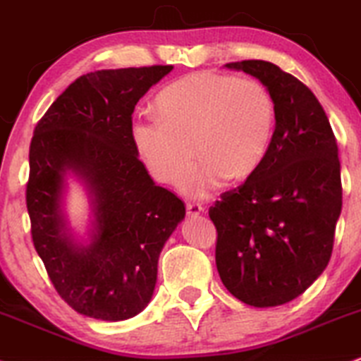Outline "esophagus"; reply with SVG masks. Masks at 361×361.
<instances>
[{"label": "esophagus", "instance_id": "esophagus-1", "mask_svg": "<svg viewBox=\"0 0 361 361\" xmlns=\"http://www.w3.org/2000/svg\"><path fill=\"white\" fill-rule=\"evenodd\" d=\"M185 207H188V214L189 216H197V214H201L202 211H204V207L199 204V202H188Z\"/></svg>", "mask_w": 361, "mask_h": 361}]
</instances>
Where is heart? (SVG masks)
I'll return each mask as SVG.
<instances>
[{
  "mask_svg": "<svg viewBox=\"0 0 361 361\" xmlns=\"http://www.w3.org/2000/svg\"><path fill=\"white\" fill-rule=\"evenodd\" d=\"M159 120H137L131 138L152 177L207 196L224 179H247L264 162L275 126V103L260 80L192 72L155 97ZM197 152H194L193 150Z\"/></svg>",
  "mask_w": 361,
  "mask_h": 361,
  "instance_id": "obj_1",
  "label": "heart"
}]
</instances>
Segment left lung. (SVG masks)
I'll use <instances>...</instances> for the list:
<instances>
[{
    "label": "left lung",
    "mask_w": 361,
    "mask_h": 361,
    "mask_svg": "<svg viewBox=\"0 0 361 361\" xmlns=\"http://www.w3.org/2000/svg\"><path fill=\"white\" fill-rule=\"evenodd\" d=\"M226 67L269 89L275 131L260 167L209 207L216 267L241 302L281 306L302 294L331 258L343 202L336 138L323 106L298 78L265 61Z\"/></svg>",
    "instance_id": "8db88e82"
}]
</instances>
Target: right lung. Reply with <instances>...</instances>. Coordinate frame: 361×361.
<instances>
[{"mask_svg": "<svg viewBox=\"0 0 361 361\" xmlns=\"http://www.w3.org/2000/svg\"><path fill=\"white\" fill-rule=\"evenodd\" d=\"M172 66L80 75L37 123L30 143L27 209L32 240L55 290L79 314L137 316L154 295L165 241L185 216L176 194L155 185L131 138V114ZM90 190L92 240L75 242L61 213L65 177Z\"/></svg>", "mask_w": 361, "mask_h": 361, "instance_id": "obj_1", "label": "right lung"}]
</instances>
